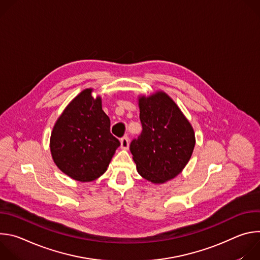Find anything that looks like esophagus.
Wrapping results in <instances>:
<instances>
[{"label": "esophagus", "instance_id": "esophagus-1", "mask_svg": "<svg viewBox=\"0 0 260 260\" xmlns=\"http://www.w3.org/2000/svg\"><path fill=\"white\" fill-rule=\"evenodd\" d=\"M128 145H129V140H128V138H127V137L121 138V140H120V147L122 148V149H127Z\"/></svg>", "mask_w": 260, "mask_h": 260}]
</instances>
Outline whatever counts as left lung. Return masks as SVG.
Here are the masks:
<instances>
[{
	"instance_id": "8db88e82",
	"label": "left lung",
	"mask_w": 260,
	"mask_h": 260,
	"mask_svg": "<svg viewBox=\"0 0 260 260\" xmlns=\"http://www.w3.org/2000/svg\"><path fill=\"white\" fill-rule=\"evenodd\" d=\"M142 133L129 149L138 173L155 184L175 178L189 161L194 132L176 103L165 92L139 98Z\"/></svg>"
}]
</instances>
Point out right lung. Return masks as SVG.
I'll use <instances>...</instances> for the list:
<instances>
[{"label": "right lung", "mask_w": 260, "mask_h": 260, "mask_svg": "<svg viewBox=\"0 0 260 260\" xmlns=\"http://www.w3.org/2000/svg\"><path fill=\"white\" fill-rule=\"evenodd\" d=\"M91 88L80 92L56 120L50 151L57 168L81 182L103 175L120 142L110 133V118L102 109L100 96L93 99Z\"/></svg>", "instance_id": "obj_1"}]
</instances>
